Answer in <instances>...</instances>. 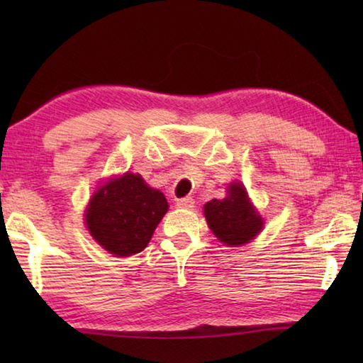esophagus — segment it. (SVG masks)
Instances as JSON below:
<instances>
[{
	"label": "esophagus",
	"mask_w": 363,
	"mask_h": 363,
	"mask_svg": "<svg viewBox=\"0 0 363 363\" xmlns=\"http://www.w3.org/2000/svg\"><path fill=\"white\" fill-rule=\"evenodd\" d=\"M176 205H177V208H182V210H192L195 201H194V199H190V196H186V199L177 200Z\"/></svg>",
	"instance_id": "34e87169"
}]
</instances>
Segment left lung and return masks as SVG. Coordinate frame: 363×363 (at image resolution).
I'll list each match as a JSON object with an SVG mask.
<instances>
[{
    "label": "left lung",
    "mask_w": 363,
    "mask_h": 363,
    "mask_svg": "<svg viewBox=\"0 0 363 363\" xmlns=\"http://www.w3.org/2000/svg\"><path fill=\"white\" fill-rule=\"evenodd\" d=\"M206 223L214 235L225 245H243L262 229V219L250 203L242 184H232L224 200L205 205Z\"/></svg>",
    "instance_id": "obj_1"
}]
</instances>
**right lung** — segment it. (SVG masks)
Listing matches in <instances>:
<instances>
[{"label":"right lung","mask_w":363,"mask_h":363,"mask_svg":"<svg viewBox=\"0 0 363 363\" xmlns=\"http://www.w3.org/2000/svg\"><path fill=\"white\" fill-rule=\"evenodd\" d=\"M168 201L139 174L126 173L97 190L86 211L94 240L116 256H131L150 242Z\"/></svg>","instance_id":"right-lung-1"}]
</instances>
